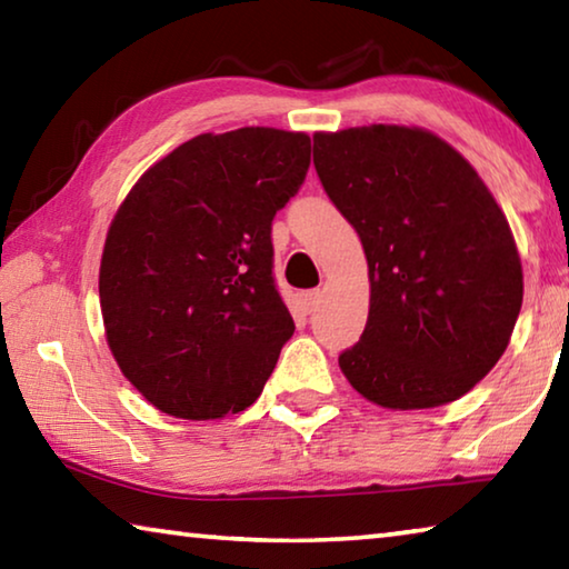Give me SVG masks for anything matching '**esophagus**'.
<instances>
[{
	"mask_svg": "<svg viewBox=\"0 0 569 569\" xmlns=\"http://www.w3.org/2000/svg\"><path fill=\"white\" fill-rule=\"evenodd\" d=\"M298 303H301L306 313H313L321 303V291H301L298 293Z\"/></svg>",
	"mask_w": 569,
	"mask_h": 569,
	"instance_id": "obj_1",
	"label": "esophagus"
}]
</instances>
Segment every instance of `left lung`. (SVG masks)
<instances>
[{
    "mask_svg": "<svg viewBox=\"0 0 569 569\" xmlns=\"http://www.w3.org/2000/svg\"><path fill=\"white\" fill-rule=\"evenodd\" d=\"M313 166L369 261V321L339 356L343 377L387 409L465 397L522 308V263L492 192L445 140L399 124L316 132Z\"/></svg>",
    "mask_w": 569,
    "mask_h": 569,
    "instance_id": "obj_1",
    "label": "left lung"
}]
</instances>
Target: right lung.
Listing matches in <instances>:
<instances>
[{
	"mask_svg": "<svg viewBox=\"0 0 569 569\" xmlns=\"http://www.w3.org/2000/svg\"><path fill=\"white\" fill-rule=\"evenodd\" d=\"M308 166L303 132H208L128 192L104 240L100 306L114 361L152 407L200 421L261 397L296 331L271 226Z\"/></svg>",
	"mask_w": 569,
	"mask_h": 569,
	"instance_id": "add662e5",
	"label": "right lung"
}]
</instances>
